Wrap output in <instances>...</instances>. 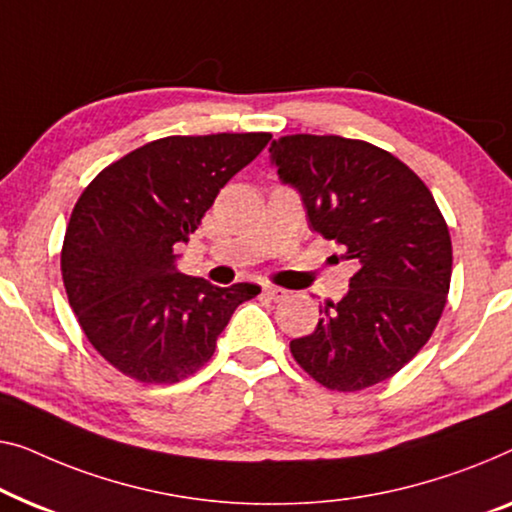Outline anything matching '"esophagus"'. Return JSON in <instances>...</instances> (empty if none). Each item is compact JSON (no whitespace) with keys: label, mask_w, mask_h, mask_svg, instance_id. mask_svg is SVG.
I'll use <instances>...</instances> for the list:
<instances>
[{"label":"esophagus","mask_w":512,"mask_h":512,"mask_svg":"<svg viewBox=\"0 0 512 512\" xmlns=\"http://www.w3.org/2000/svg\"><path fill=\"white\" fill-rule=\"evenodd\" d=\"M263 295H265V298H270V300H284L286 295H288V291H284V288H279V286L265 284L263 286Z\"/></svg>","instance_id":"obj_1"}]
</instances>
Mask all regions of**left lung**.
Listing matches in <instances>:
<instances>
[{"mask_svg":"<svg viewBox=\"0 0 512 512\" xmlns=\"http://www.w3.org/2000/svg\"><path fill=\"white\" fill-rule=\"evenodd\" d=\"M270 157L279 180L300 191L309 226L355 268L344 298L325 302L316 330L291 342L295 362L337 392L390 379L446 307L453 244L432 191L365 140L295 133L272 140Z\"/></svg>","mask_w":512,"mask_h":512,"instance_id":"1","label":"left lung"}]
</instances>
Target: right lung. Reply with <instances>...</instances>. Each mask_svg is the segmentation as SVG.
<instances>
[{"mask_svg": "<svg viewBox=\"0 0 512 512\" xmlns=\"http://www.w3.org/2000/svg\"><path fill=\"white\" fill-rule=\"evenodd\" d=\"M270 133L152 140L103 168L73 207L62 247L69 305L90 344L140 383H177L212 358L217 339L261 286L219 288L177 270L214 198Z\"/></svg>", "mask_w": 512, "mask_h": 512, "instance_id": "add662e5", "label": "right lung"}]
</instances>
